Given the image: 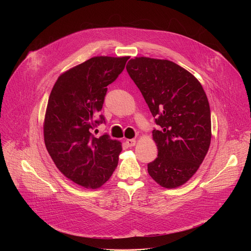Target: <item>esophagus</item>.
I'll return each mask as SVG.
<instances>
[{"label":"esophagus","mask_w":251,"mask_h":251,"mask_svg":"<svg viewBox=\"0 0 251 251\" xmlns=\"http://www.w3.org/2000/svg\"><path fill=\"white\" fill-rule=\"evenodd\" d=\"M126 144L128 147H134L136 145V140L135 139H127Z\"/></svg>","instance_id":"34e87169"}]
</instances>
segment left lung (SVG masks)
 I'll return each instance as SVG.
<instances>
[{
  "label": "left lung",
  "instance_id": "1",
  "mask_svg": "<svg viewBox=\"0 0 251 251\" xmlns=\"http://www.w3.org/2000/svg\"><path fill=\"white\" fill-rule=\"evenodd\" d=\"M126 69L161 128L153 131L158 157L148 164L153 180L166 189L186 184L202 163L211 139L210 109L200 81L167 59L140 56Z\"/></svg>",
  "mask_w": 251,
  "mask_h": 251
}]
</instances>
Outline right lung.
Instances as JSON below:
<instances>
[{"instance_id":"add662e5","label":"right lung","mask_w":251,"mask_h":251,"mask_svg":"<svg viewBox=\"0 0 251 251\" xmlns=\"http://www.w3.org/2000/svg\"><path fill=\"white\" fill-rule=\"evenodd\" d=\"M128 59L91 57L61 74L49 98L44 122L47 150L62 175L85 189L100 188L118 164L121 142L108 135L95 138L91 132L104 121L99 112L107 86Z\"/></svg>"}]
</instances>
